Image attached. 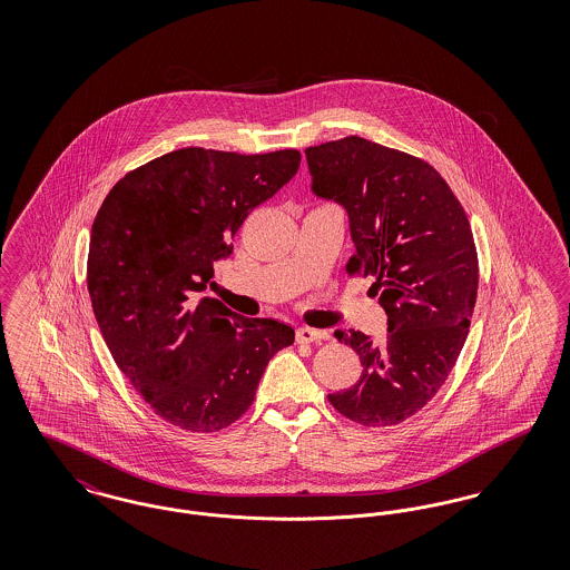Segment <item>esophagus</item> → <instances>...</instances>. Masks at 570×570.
Instances as JSON below:
<instances>
[{
  "mask_svg": "<svg viewBox=\"0 0 570 570\" xmlns=\"http://www.w3.org/2000/svg\"><path fill=\"white\" fill-rule=\"evenodd\" d=\"M321 340H326V333H323V331H316V328H309V326L297 328L298 344H312V342H321Z\"/></svg>",
  "mask_w": 570,
  "mask_h": 570,
  "instance_id": "esophagus-1",
  "label": "esophagus"
}]
</instances>
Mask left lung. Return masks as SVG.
Here are the masks:
<instances>
[{
  "mask_svg": "<svg viewBox=\"0 0 570 570\" xmlns=\"http://www.w3.org/2000/svg\"><path fill=\"white\" fill-rule=\"evenodd\" d=\"M312 191L348 216V272L372 275L386 337L335 331L358 354V382L328 395L367 428L397 425L425 406L460 356L479 288L470 222L434 168L361 136L305 149Z\"/></svg>",
  "mask_w": 570,
  "mask_h": 570,
  "instance_id": "obj_1",
  "label": "left lung"
}]
</instances>
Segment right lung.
<instances>
[{"instance_id":"add662e5","label":"right lung","mask_w":570,"mask_h":570,"mask_svg":"<svg viewBox=\"0 0 570 570\" xmlns=\"http://www.w3.org/2000/svg\"><path fill=\"white\" fill-rule=\"evenodd\" d=\"M297 149L242 156L186 147L128 173L91 226L87 288L124 376L164 421L209 434L252 406L295 328L198 293L254 207L298 170Z\"/></svg>"}]
</instances>
